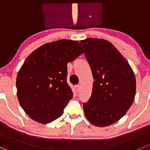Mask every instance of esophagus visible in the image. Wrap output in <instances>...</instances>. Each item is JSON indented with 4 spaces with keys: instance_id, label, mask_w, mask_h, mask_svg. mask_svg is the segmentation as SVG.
I'll return each instance as SVG.
<instances>
[{
    "instance_id": "esophagus-1",
    "label": "esophagus",
    "mask_w": 150,
    "mask_h": 150,
    "mask_svg": "<svg viewBox=\"0 0 150 150\" xmlns=\"http://www.w3.org/2000/svg\"><path fill=\"white\" fill-rule=\"evenodd\" d=\"M75 91H76L77 92H79L80 89H81V86H80V85H77V86L75 87Z\"/></svg>"
}]
</instances>
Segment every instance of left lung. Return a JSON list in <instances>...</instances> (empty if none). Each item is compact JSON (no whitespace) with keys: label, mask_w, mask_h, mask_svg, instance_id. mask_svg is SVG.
I'll list each match as a JSON object with an SVG mask.
<instances>
[{"label":"left lung","mask_w":150,"mask_h":150,"mask_svg":"<svg viewBox=\"0 0 150 150\" xmlns=\"http://www.w3.org/2000/svg\"><path fill=\"white\" fill-rule=\"evenodd\" d=\"M80 43L94 79L91 98L83 103L85 115L96 127H107L121 119L133 103L134 72L108 41L88 38Z\"/></svg>","instance_id":"8db88e82"}]
</instances>
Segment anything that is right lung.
<instances>
[{
  "label": "right lung",
  "mask_w": 150,
  "mask_h": 150,
  "mask_svg": "<svg viewBox=\"0 0 150 150\" xmlns=\"http://www.w3.org/2000/svg\"><path fill=\"white\" fill-rule=\"evenodd\" d=\"M83 52L78 41L60 39L26 58L16 77L17 97L31 119L48 124L62 116L73 94L67 83V64Z\"/></svg>",
  "instance_id": "add662e5"
}]
</instances>
